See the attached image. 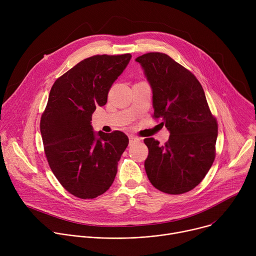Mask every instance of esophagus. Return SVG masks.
Masks as SVG:
<instances>
[{
  "label": "esophagus",
  "mask_w": 256,
  "mask_h": 256,
  "mask_svg": "<svg viewBox=\"0 0 256 256\" xmlns=\"http://www.w3.org/2000/svg\"><path fill=\"white\" fill-rule=\"evenodd\" d=\"M128 138H130V144H134L138 142L140 140L138 138H136V136H130Z\"/></svg>",
  "instance_id": "esophagus-1"
}]
</instances>
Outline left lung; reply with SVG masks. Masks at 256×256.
Instances as JSON below:
<instances>
[{"instance_id":"1","label":"left lung","mask_w":256,"mask_h":256,"mask_svg":"<svg viewBox=\"0 0 256 256\" xmlns=\"http://www.w3.org/2000/svg\"><path fill=\"white\" fill-rule=\"evenodd\" d=\"M136 60L153 90V118L161 120L170 132L163 146L154 138L144 140L149 149L146 172L157 190L169 194H186L200 184L212 165L216 118L190 70L163 52L144 54Z\"/></svg>"}]
</instances>
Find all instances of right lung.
Listing matches in <instances>:
<instances>
[{
  "label": "right lung",
  "instance_id": "right-lung-1",
  "mask_svg": "<svg viewBox=\"0 0 256 256\" xmlns=\"http://www.w3.org/2000/svg\"><path fill=\"white\" fill-rule=\"evenodd\" d=\"M130 58V54L87 58L50 89L40 118L44 153L62 186L79 198H95L112 186L128 144L120 130L99 132L96 138L91 120L96 106L106 104L109 90Z\"/></svg>",
  "mask_w": 256,
  "mask_h": 256
}]
</instances>
